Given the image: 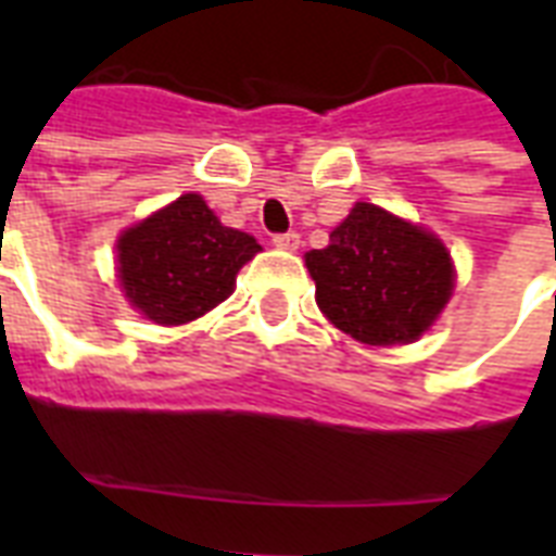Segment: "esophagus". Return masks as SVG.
<instances>
[{
    "label": "esophagus",
    "instance_id": "34e87169",
    "mask_svg": "<svg viewBox=\"0 0 556 556\" xmlns=\"http://www.w3.org/2000/svg\"><path fill=\"white\" fill-rule=\"evenodd\" d=\"M274 244L282 248V251H296L300 248V233L296 230H288V233H274Z\"/></svg>",
    "mask_w": 556,
    "mask_h": 556
}]
</instances>
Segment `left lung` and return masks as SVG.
<instances>
[{
	"label": "left lung",
	"mask_w": 556,
	"mask_h": 556,
	"mask_svg": "<svg viewBox=\"0 0 556 556\" xmlns=\"http://www.w3.org/2000/svg\"><path fill=\"white\" fill-rule=\"evenodd\" d=\"M305 265L320 312L369 346L418 340L453 291L444 244L366 201L331 230L329 248L305 253Z\"/></svg>",
	"instance_id": "obj_1"
}]
</instances>
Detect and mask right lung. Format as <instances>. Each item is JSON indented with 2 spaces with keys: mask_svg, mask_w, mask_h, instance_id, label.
I'll return each instance as SVG.
<instances>
[{
  "mask_svg": "<svg viewBox=\"0 0 556 556\" xmlns=\"http://www.w3.org/2000/svg\"><path fill=\"white\" fill-rule=\"evenodd\" d=\"M260 251L187 192L117 239V274L129 303L152 323L181 326L230 296L236 274Z\"/></svg>",
  "mask_w": 556,
  "mask_h": 556,
  "instance_id": "obj_1",
  "label": "right lung"
}]
</instances>
